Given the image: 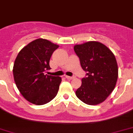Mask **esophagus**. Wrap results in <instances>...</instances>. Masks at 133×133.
<instances>
[{"label":"esophagus","mask_w":133,"mask_h":133,"mask_svg":"<svg viewBox=\"0 0 133 133\" xmlns=\"http://www.w3.org/2000/svg\"><path fill=\"white\" fill-rule=\"evenodd\" d=\"M65 78L68 79V80H71V79H74L75 77H69V76H65Z\"/></svg>","instance_id":"esophagus-1"}]
</instances>
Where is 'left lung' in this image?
Wrapping results in <instances>:
<instances>
[{"label": "left lung", "mask_w": 133, "mask_h": 133, "mask_svg": "<svg viewBox=\"0 0 133 133\" xmlns=\"http://www.w3.org/2000/svg\"><path fill=\"white\" fill-rule=\"evenodd\" d=\"M81 68L86 77L76 95L88 105L102 103L115 87L118 78V66L115 56L109 48L97 41H88L74 47Z\"/></svg>", "instance_id": "8db88e82"}]
</instances>
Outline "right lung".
<instances>
[{"label": "right lung", "instance_id": "1", "mask_svg": "<svg viewBox=\"0 0 133 133\" xmlns=\"http://www.w3.org/2000/svg\"><path fill=\"white\" fill-rule=\"evenodd\" d=\"M58 45L38 38L25 46L18 54L13 67L14 79L26 100L35 105L50 102L58 93L61 78L46 75L50 59Z\"/></svg>", "mask_w": 133, "mask_h": 133}]
</instances>
